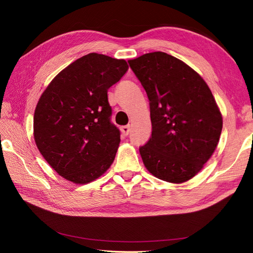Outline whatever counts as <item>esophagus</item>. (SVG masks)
<instances>
[{
	"mask_svg": "<svg viewBox=\"0 0 253 253\" xmlns=\"http://www.w3.org/2000/svg\"><path fill=\"white\" fill-rule=\"evenodd\" d=\"M129 131H131V127H129V126H125L121 127V133L124 136H127Z\"/></svg>",
	"mask_w": 253,
	"mask_h": 253,
	"instance_id": "obj_1",
	"label": "esophagus"
}]
</instances>
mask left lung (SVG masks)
Wrapping results in <instances>:
<instances>
[{
	"label": "left lung",
	"instance_id": "left-lung-1",
	"mask_svg": "<svg viewBox=\"0 0 253 253\" xmlns=\"http://www.w3.org/2000/svg\"><path fill=\"white\" fill-rule=\"evenodd\" d=\"M127 62L150 101L152 135L139 148L145 168L168 182L191 179L215 151L223 128L209 86L189 65L163 51Z\"/></svg>",
	"mask_w": 253,
	"mask_h": 253
}]
</instances>
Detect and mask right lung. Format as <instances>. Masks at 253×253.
<instances>
[{
	"mask_svg": "<svg viewBox=\"0 0 253 253\" xmlns=\"http://www.w3.org/2000/svg\"><path fill=\"white\" fill-rule=\"evenodd\" d=\"M127 70L126 60L91 52L65 67L43 91L34 116L35 141L65 179L88 183L113 164L120 131L111 122L108 89Z\"/></svg>",
	"mask_w": 253,
	"mask_h": 253,
	"instance_id": "right-lung-1",
	"label": "right lung"
}]
</instances>
